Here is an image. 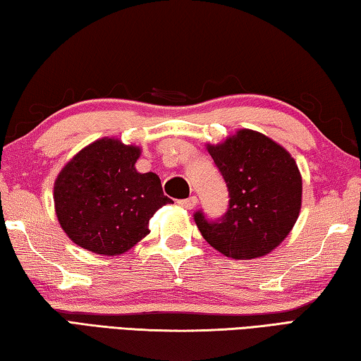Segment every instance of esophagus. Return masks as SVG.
Here are the masks:
<instances>
[{"label":"esophagus","instance_id":"esophagus-1","mask_svg":"<svg viewBox=\"0 0 361 361\" xmlns=\"http://www.w3.org/2000/svg\"><path fill=\"white\" fill-rule=\"evenodd\" d=\"M178 205H181L183 209H186V210H192L195 205H197V197H195V195H191V197H188V199H181V200H178Z\"/></svg>","mask_w":361,"mask_h":361}]
</instances>
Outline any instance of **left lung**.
Here are the masks:
<instances>
[{"label": "left lung", "mask_w": 361, "mask_h": 361, "mask_svg": "<svg viewBox=\"0 0 361 361\" xmlns=\"http://www.w3.org/2000/svg\"><path fill=\"white\" fill-rule=\"evenodd\" d=\"M207 149L228 186L229 205L215 221L195 212L200 234L228 258L271 253L290 234L301 210L302 180L295 159L271 138L248 129Z\"/></svg>", "instance_id": "left-lung-1"}]
</instances>
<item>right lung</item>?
<instances>
[{"label": "right lung", "mask_w": 361, "mask_h": 361, "mask_svg": "<svg viewBox=\"0 0 361 361\" xmlns=\"http://www.w3.org/2000/svg\"><path fill=\"white\" fill-rule=\"evenodd\" d=\"M138 157V146L102 138L59 173L56 215L76 245L97 255H122L149 234V218L172 204L156 173L137 172Z\"/></svg>", "instance_id": "1"}]
</instances>
